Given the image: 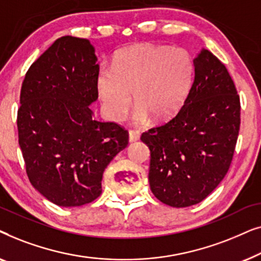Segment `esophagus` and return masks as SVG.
Segmentation results:
<instances>
[{
  "mask_svg": "<svg viewBox=\"0 0 261 261\" xmlns=\"http://www.w3.org/2000/svg\"><path fill=\"white\" fill-rule=\"evenodd\" d=\"M128 138H129V142H134V141L139 140L140 134H139V132H137V130L129 129V132H128Z\"/></svg>",
  "mask_w": 261,
  "mask_h": 261,
  "instance_id": "obj_1",
  "label": "esophagus"
}]
</instances>
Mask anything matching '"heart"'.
<instances>
[{
    "label": "heart",
    "instance_id": "b5f03b06",
    "mask_svg": "<svg viewBox=\"0 0 261 261\" xmlns=\"http://www.w3.org/2000/svg\"><path fill=\"white\" fill-rule=\"evenodd\" d=\"M192 74V59L184 48L151 44L127 48L115 58L114 69L99 70L102 108L110 120H123L134 92L137 122H145L148 115L156 121L166 120L184 105Z\"/></svg>",
    "mask_w": 261,
    "mask_h": 261
}]
</instances>
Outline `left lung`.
Returning <instances> with one entry per match:
<instances>
[{"label":"left lung","instance_id":"8db88e82","mask_svg":"<svg viewBox=\"0 0 261 261\" xmlns=\"http://www.w3.org/2000/svg\"><path fill=\"white\" fill-rule=\"evenodd\" d=\"M194 66V82L179 112L140 138L151 152L153 195L174 208L197 204L221 183L240 129V96L224 64L202 49Z\"/></svg>","mask_w":261,"mask_h":261}]
</instances>
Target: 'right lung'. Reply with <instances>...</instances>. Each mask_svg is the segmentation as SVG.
Listing matches in <instances>:
<instances>
[{
    "label": "right lung",
    "instance_id": "right-lung-1",
    "mask_svg": "<svg viewBox=\"0 0 261 261\" xmlns=\"http://www.w3.org/2000/svg\"><path fill=\"white\" fill-rule=\"evenodd\" d=\"M96 60L87 39L62 37L32 64L21 87L17 132L26 173L60 206L95 201L106 167L128 145L122 126L92 119Z\"/></svg>",
    "mask_w": 261,
    "mask_h": 261
}]
</instances>
